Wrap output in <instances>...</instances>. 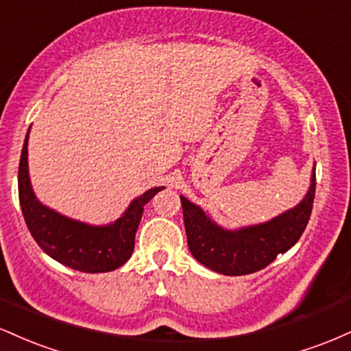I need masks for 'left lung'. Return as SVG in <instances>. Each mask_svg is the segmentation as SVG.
Returning <instances> with one entry per match:
<instances>
[{"label":"left lung","mask_w":351,"mask_h":351,"mask_svg":"<svg viewBox=\"0 0 351 351\" xmlns=\"http://www.w3.org/2000/svg\"><path fill=\"white\" fill-rule=\"evenodd\" d=\"M315 198V167L310 186L295 206L265 223L226 229L198 204L180 196L188 247L198 263L224 276H245L264 269L279 254L287 252L307 228Z\"/></svg>","instance_id":"left-lung-1"}]
</instances>
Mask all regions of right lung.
<instances>
[{"label": "right lung", "mask_w": 351, "mask_h": 351, "mask_svg": "<svg viewBox=\"0 0 351 351\" xmlns=\"http://www.w3.org/2000/svg\"><path fill=\"white\" fill-rule=\"evenodd\" d=\"M27 140L29 130L19 160V203L26 226L39 247L54 261L80 272H110L123 265L134 252L143 206L165 186L152 188L136 196L122 216L110 224L94 226L72 219L36 198L27 168Z\"/></svg>", "instance_id": "obj_1"}]
</instances>
